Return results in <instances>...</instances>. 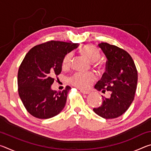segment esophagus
<instances>
[{
  "instance_id": "obj_1",
  "label": "esophagus",
  "mask_w": 151,
  "mask_h": 151,
  "mask_svg": "<svg viewBox=\"0 0 151 151\" xmlns=\"http://www.w3.org/2000/svg\"><path fill=\"white\" fill-rule=\"evenodd\" d=\"M81 93H82L83 94H88L90 93V92L88 91H84V90H81Z\"/></svg>"
}]
</instances>
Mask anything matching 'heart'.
<instances>
[{
  "instance_id": "obj_1",
  "label": "heart",
  "mask_w": 151,
  "mask_h": 151,
  "mask_svg": "<svg viewBox=\"0 0 151 151\" xmlns=\"http://www.w3.org/2000/svg\"><path fill=\"white\" fill-rule=\"evenodd\" d=\"M81 52L84 57L92 63L96 62L101 57L99 51L93 45H86L81 49ZM73 53L69 52L63 59V66L64 67H69L72 63ZM96 80V75L93 73L76 72L70 76V82L74 86L79 88L86 89Z\"/></svg>"
}]
</instances>
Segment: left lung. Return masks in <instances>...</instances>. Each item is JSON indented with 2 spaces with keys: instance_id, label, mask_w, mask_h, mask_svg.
<instances>
[{
  "instance_id": "1",
  "label": "left lung",
  "mask_w": 151,
  "mask_h": 151,
  "mask_svg": "<svg viewBox=\"0 0 151 151\" xmlns=\"http://www.w3.org/2000/svg\"><path fill=\"white\" fill-rule=\"evenodd\" d=\"M106 57V72L94 86L97 91H111L110 98L103 96V103L93 109L99 116L115 119L126 112L134 100L138 74L136 66L129 53L106 42L99 44Z\"/></svg>"
}]
</instances>
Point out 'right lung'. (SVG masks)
I'll list each match as a JSON object with an SVG mask.
<instances>
[{"mask_svg":"<svg viewBox=\"0 0 151 151\" xmlns=\"http://www.w3.org/2000/svg\"><path fill=\"white\" fill-rule=\"evenodd\" d=\"M78 43L51 40L37 45L27 53L18 72V91L27 111L38 119L57 115L65 106L68 91H53L51 85L62 70L63 59Z\"/></svg>","mask_w":151,"mask_h":151,"instance_id":"1","label":"right lung"}]
</instances>
